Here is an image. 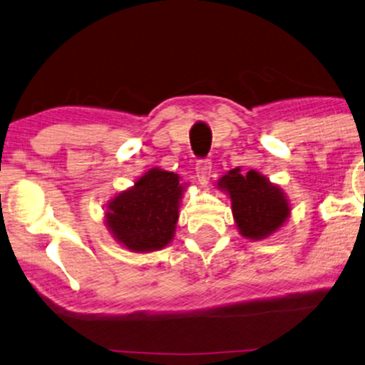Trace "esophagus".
I'll list each match as a JSON object with an SVG mask.
<instances>
[{
	"instance_id": "1",
	"label": "esophagus",
	"mask_w": 365,
	"mask_h": 365,
	"mask_svg": "<svg viewBox=\"0 0 365 365\" xmlns=\"http://www.w3.org/2000/svg\"><path fill=\"white\" fill-rule=\"evenodd\" d=\"M195 173L200 185H207L209 178H211V159H199L195 165Z\"/></svg>"
}]
</instances>
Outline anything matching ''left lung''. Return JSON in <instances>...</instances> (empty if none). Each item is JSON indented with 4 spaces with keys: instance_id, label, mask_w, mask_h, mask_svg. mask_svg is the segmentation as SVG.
Instances as JSON below:
<instances>
[{
    "instance_id": "8db88e82",
    "label": "left lung",
    "mask_w": 365,
    "mask_h": 365,
    "mask_svg": "<svg viewBox=\"0 0 365 365\" xmlns=\"http://www.w3.org/2000/svg\"><path fill=\"white\" fill-rule=\"evenodd\" d=\"M230 194L233 217L245 238L261 240L287 221L290 215L287 199L278 187L257 171L242 173L240 168L228 171L217 183Z\"/></svg>"
}]
</instances>
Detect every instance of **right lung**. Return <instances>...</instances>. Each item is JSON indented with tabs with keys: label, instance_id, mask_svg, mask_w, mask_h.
<instances>
[{
	"label": "right lung",
	"instance_id": "add662e5",
	"mask_svg": "<svg viewBox=\"0 0 365 365\" xmlns=\"http://www.w3.org/2000/svg\"><path fill=\"white\" fill-rule=\"evenodd\" d=\"M182 192L178 175L149 170L108 204V228L132 252L163 249L173 238Z\"/></svg>",
	"mask_w": 365,
	"mask_h": 365
}]
</instances>
